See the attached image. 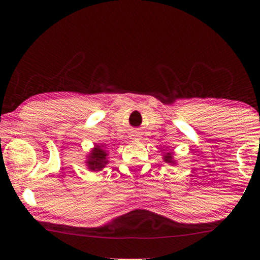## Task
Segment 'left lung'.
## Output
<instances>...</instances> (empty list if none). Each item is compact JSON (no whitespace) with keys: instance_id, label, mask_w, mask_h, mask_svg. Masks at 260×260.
I'll return each instance as SVG.
<instances>
[{"instance_id":"left-lung-1","label":"left lung","mask_w":260,"mask_h":260,"mask_svg":"<svg viewBox=\"0 0 260 260\" xmlns=\"http://www.w3.org/2000/svg\"><path fill=\"white\" fill-rule=\"evenodd\" d=\"M163 159H165V162L169 163V165H176L175 159H174L172 152H167L166 155H163Z\"/></svg>"}]
</instances>
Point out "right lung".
Here are the masks:
<instances>
[{
	"instance_id": "1",
	"label": "right lung",
	"mask_w": 260,
	"mask_h": 260,
	"mask_svg": "<svg viewBox=\"0 0 260 260\" xmlns=\"http://www.w3.org/2000/svg\"><path fill=\"white\" fill-rule=\"evenodd\" d=\"M108 151L102 149L99 145H94L92 151L87 156V168L92 170V172H98L104 168L105 165H108Z\"/></svg>"
}]
</instances>
